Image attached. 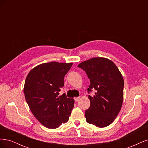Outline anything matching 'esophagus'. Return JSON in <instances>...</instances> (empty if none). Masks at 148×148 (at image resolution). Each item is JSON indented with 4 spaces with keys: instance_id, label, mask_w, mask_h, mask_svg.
Segmentation results:
<instances>
[{
    "instance_id": "obj_1",
    "label": "esophagus",
    "mask_w": 148,
    "mask_h": 148,
    "mask_svg": "<svg viewBox=\"0 0 148 148\" xmlns=\"http://www.w3.org/2000/svg\"><path fill=\"white\" fill-rule=\"evenodd\" d=\"M80 99V97H75V101H76V102H77V101H79V99Z\"/></svg>"
}]
</instances>
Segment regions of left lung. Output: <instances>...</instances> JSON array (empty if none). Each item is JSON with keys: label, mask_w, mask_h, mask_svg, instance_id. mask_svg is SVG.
I'll use <instances>...</instances> for the list:
<instances>
[{"label": "left lung", "mask_w": 148, "mask_h": 148, "mask_svg": "<svg viewBox=\"0 0 148 148\" xmlns=\"http://www.w3.org/2000/svg\"><path fill=\"white\" fill-rule=\"evenodd\" d=\"M78 67L90 79L88 91L95 89L94 96H88L90 107L85 111L86 122L97 127L109 126L117 117L123 99L124 81L114 62L104 57H94L80 63Z\"/></svg>", "instance_id": "left-lung-1"}]
</instances>
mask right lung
Returning <instances> with one entry per match:
<instances>
[{"label": "right lung", "instance_id": "right-lung-1", "mask_svg": "<svg viewBox=\"0 0 148 148\" xmlns=\"http://www.w3.org/2000/svg\"><path fill=\"white\" fill-rule=\"evenodd\" d=\"M73 63L51 62L35 66L26 77L25 99L36 119L48 128L55 129L68 122L75 101L65 94L59 96L64 77Z\"/></svg>", "mask_w": 148, "mask_h": 148}]
</instances>
